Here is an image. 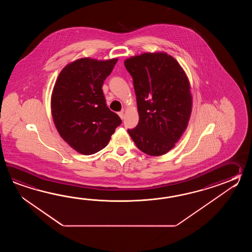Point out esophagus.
Instances as JSON below:
<instances>
[{
    "mask_svg": "<svg viewBox=\"0 0 252 252\" xmlns=\"http://www.w3.org/2000/svg\"><path fill=\"white\" fill-rule=\"evenodd\" d=\"M118 114H119V116H120V118L122 119V120H123V119L124 118V112H120V113H119Z\"/></svg>",
    "mask_w": 252,
    "mask_h": 252,
    "instance_id": "obj_1",
    "label": "esophagus"
}]
</instances>
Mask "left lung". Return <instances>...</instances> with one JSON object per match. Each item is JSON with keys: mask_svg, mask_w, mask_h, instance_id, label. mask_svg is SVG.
<instances>
[{"mask_svg": "<svg viewBox=\"0 0 252 252\" xmlns=\"http://www.w3.org/2000/svg\"><path fill=\"white\" fill-rule=\"evenodd\" d=\"M124 64L133 79L139 116L128 134L145 154L164 155L188 128L193 104L188 75L166 52L133 56Z\"/></svg>", "mask_w": 252, "mask_h": 252, "instance_id": "left-lung-1", "label": "left lung"}]
</instances>
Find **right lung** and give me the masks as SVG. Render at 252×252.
Masks as SVG:
<instances>
[{
	"label": "right lung",
	"mask_w": 252,
	"mask_h": 252,
	"mask_svg": "<svg viewBox=\"0 0 252 252\" xmlns=\"http://www.w3.org/2000/svg\"><path fill=\"white\" fill-rule=\"evenodd\" d=\"M117 61L76 59L64 66L55 83L50 102L54 124L61 138L83 155L104 149L122 124L106 106L102 89Z\"/></svg>",
	"instance_id": "1"
}]
</instances>
